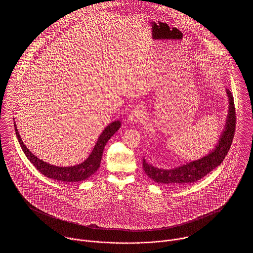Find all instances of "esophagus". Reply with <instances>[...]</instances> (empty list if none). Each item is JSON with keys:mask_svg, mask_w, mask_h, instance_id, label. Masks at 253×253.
I'll return each mask as SVG.
<instances>
[{"mask_svg": "<svg viewBox=\"0 0 253 253\" xmlns=\"http://www.w3.org/2000/svg\"><path fill=\"white\" fill-rule=\"evenodd\" d=\"M144 118V109L142 105H137L129 115V121L132 124L139 123Z\"/></svg>", "mask_w": 253, "mask_h": 253, "instance_id": "34e87169", "label": "esophagus"}]
</instances>
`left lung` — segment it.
<instances>
[{
  "label": "left lung",
  "instance_id": "left-lung-1",
  "mask_svg": "<svg viewBox=\"0 0 253 253\" xmlns=\"http://www.w3.org/2000/svg\"><path fill=\"white\" fill-rule=\"evenodd\" d=\"M229 97V112L226 120L225 129L221 133L218 143L207 156L173 169L157 168L148 163L143 158L145 173L157 183L166 185H187L203 178L209 172L218 167L229 153L235 132V107L231 92L227 90Z\"/></svg>",
  "mask_w": 253,
  "mask_h": 253
}]
</instances>
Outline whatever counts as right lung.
I'll list each match as a JSON object with an SVG mask.
<instances>
[{
  "label": "right lung",
  "mask_w": 253,
  "mask_h": 253,
  "mask_svg": "<svg viewBox=\"0 0 253 253\" xmlns=\"http://www.w3.org/2000/svg\"><path fill=\"white\" fill-rule=\"evenodd\" d=\"M121 121H117L110 123L108 126L103 130V132L100 133L96 145L90 154V156L87 157L83 163L71 166V167H58L51 165L42 161V159L38 158L34 154H32L28 148L24 145L19 132L17 129V125L14 122L15 132L18 138V141L21 145L24 155L28 158V160L35 166V168L43 175L47 176L48 178H52L55 180L63 181V182H79V181L85 180L88 177H90L92 174H94L99 168L102 153L104 150V147L107 143L109 139L113 136V134L117 132L121 128Z\"/></svg>",
  "instance_id": "right-lung-1"
}]
</instances>
